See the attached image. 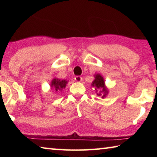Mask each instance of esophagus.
Masks as SVG:
<instances>
[{"label": "esophagus", "mask_w": 157, "mask_h": 157, "mask_svg": "<svg viewBox=\"0 0 157 157\" xmlns=\"http://www.w3.org/2000/svg\"><path fill=\"white\" fill-rule=\"evenodd\" d=\"M82 79V77H80V76H76L75 78V80L76 82H81Z\"/></svg>", "instance_id": "obj_1"}]
</instances>
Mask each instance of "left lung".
Listing matches in <instances>:
<instances>
[{
    "label": "left lung",
    "instance_id": "8db88e82",
    "mask_svg": "<svg viewBox=\"0 0 157 157\" xmlns=\"http://www.w3.org/2000/svg\"><path fill=\"white\" fill-rule=\"evenodd\" d=\"M94 80L92 82L91 86L95 87L98 96H101L102 98H105L109 94V90L105 85L104 78L99 73L95 74Z\"/></svg>",
    "mask_w": 157,
    "mask_h": 157
}]
</instances>
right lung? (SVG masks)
I'll use <instances>...</instances> for the list:
<instances>
[{
  "label": "right lung",
  "mask_w": 157,
  "mask_h": 157,
  "mask_svg": "<svg viewBox=\"0 0 157 157\" xmlns=\"http://www.w3.org/2000/svg\"><path fill=\"white\" fill-rule=\"evenodd\" d=\"M68 80L66 79H62L55 78L50 82V89L54 90L56 92L62 91L63 89L66 88V84H68Z\"/></svg>",
  "instance_id": "obj_1"
}]
</instances>
